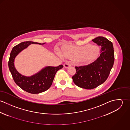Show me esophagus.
I'll list each match as a JSON object with an SVG mask.
<instances>
[{
  "instance_id": "1",
  "label": "esophagus",
  "mask_w": 130,
  "mask_h": 130,
  "mask_svg": "<svg viewBox=\"0 0 130 130\" xmlns=\"http://www.w3.org/2000/svg\"><path fill=\"white\" fill-rule=\"evenodd\" d=\"M63 66H64V68H67H67H69L70 67H71V64L70 63H67L64 64Z\"/></svg>"
}]
</instances>
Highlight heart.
<instances>
[{"label": "heart", "mask_w": 130, "mask_h": 130, "mask_svg": "<svg viewBox=\"0 0 130 130\" xmlns=\"http://www.w3.org/2000/svg\"><path fill=\"white\" fill-rule=\"evenodd\" d=\"M100 52L97 46L86 45L83 46H68L63 50L62 54L70 59L90 62L98 57Z\"/></svg>", "instance_id": "1"}]
</instances>
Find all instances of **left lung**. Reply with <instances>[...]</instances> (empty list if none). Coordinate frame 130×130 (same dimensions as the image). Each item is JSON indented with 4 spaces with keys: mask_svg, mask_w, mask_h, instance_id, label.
Returning <instances> with one entry per match:
<instances>
[{
    "mask_svg": "<svg viewBox=\"0 0 130 130\" xmlns=\"http://www.w3.org/2000/svg\"><path fill=\"white\" fill-rule=\"evenodd\" d=\"M92 41L102 47L100 56L88 65L75 67L76 73L72 77L75 85L88 90L95 88L107 80L115 59L111 41L103 37H96Z\"/></svg>",
    "mask_w": 130,
    "mask_h": 130,
    "instance_id": "8db88e82",
    "label": "left lung"
}]
</instances>
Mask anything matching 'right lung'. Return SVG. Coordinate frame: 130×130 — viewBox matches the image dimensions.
Wrapping results in <instances>:
<instances>
[{"mask_svg":"<svg viewBox=\"0 0 130 130\" xmlns=\"http://www.w3.org/2000/svg\"><path fill=\"white\" fill-rule=\"evenodd\" d=\"M45 43L32 41L22 42L13 47L11 52L8 61L9 71L17 85L28 93L37 94L47 90L53 84L56 72L63 67L62 65L56 67L46 66L31 76L22 75L17 70L14 66V60L20 53L31 44L42 45Z\"/></svg>","mask_w":130,"mask_h":130,"instance_id":"1","label":"right lung"}]
</instances>
